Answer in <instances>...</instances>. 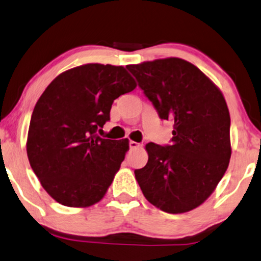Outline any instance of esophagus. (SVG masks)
<instances>
[{"instance_id":"34e87169","label":"esophagus","mask_w":261,"mask_h":261,"mask_svg":"<svg viewBox=\"0 0 261 261\" xmlns=\"http://www.w3.org/2000/svg\"><path fill=\"white\" fill-rule=\"evenodd\" d=\"M128 147H130V149H136V148H140V147H142V144L137 143V142L130 141V142H128Z\"/></svg>"}]
</instances>
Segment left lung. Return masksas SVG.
Masks as SVG:
<instances>
[{"mask_svg": "<svg viewBox=\"0 0 261 261\" xmlns=\"http://www.w3.org/2000/svg\"><path fill=\"white\" fill-rule=\"evenodd\" d=\"M158 111L172 120L169 145L148 143V162L135 176L149 203L168 214L203 204L227 171L231 155L230 116L222 92L181 58L126 67Z\"/></svg>", "mask_w": 261, "mask_h": 261, "instance_id": "left-lung-1", "label": "left lung"}]
</instances>
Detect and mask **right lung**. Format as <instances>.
<instances>
[{"mask_svg": "<svg viewBox=\"0 0 261 261\" xmlns=\"http://www.w3.org/2000/svg\"><path fill=\"white\" fill-rule=\"evenodd\" d=\"M135 88L124 67L92 63L62 72L37 101L27 156L41 186L62 205L90 206L105 196L128 141L96 133L110 120L114 100Z\"/></svg>", "mask_w": 261, "mask_h": 261, "instance_id": "obj_1", "label": "right lung"}]
</instances>
